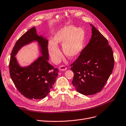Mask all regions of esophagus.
Returning a JSON list of instances; mask_svg holds the SVG:
<instances>
[{
	"instance_id": "1",
	"label": "esophagus",
	"mask_w": 126,
	"mask_h": 126,
	"mask_svg": "<svg viewBox=\"0 0 126 126\" xmlns=\"http://www.w3.org/2000/svg\"><path fill=\"white\" fill-rule=\"evenodd\" d=\"M59 69L60 71H65V70H66L67 69V68L65 67V66H63H63H60Z\"/></svg>"
}]
</instances>
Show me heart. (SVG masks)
Listing matches in <instances>:
<instances>
[{"mask_svg": "<svg viewBox=\"0 0 126 126\" xmlns=\"http://www.w3.org/2000/svg\"><path fill=\"white\" fill-rule=\"evenodd\" d=\"M85 32L81 28L72 25L64 26L59 29L52 41H49L48 49L52 61L58 62L62 53L58 45H62V50L66 57L73 59L81 52L84 43Z\"/></svg>", "mask_w": 126, "mask_h": 126, "instance_id": "obj_1", "label": "heart"}]
</instances>
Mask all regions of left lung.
Here are the masks:
<instances>
[{"mask_svg": "<svg viewBox=\"0 0 126 126\" xmlns=\"http://www.w3.org/2000/svg\"><path fill=\"white\" fill-rule=\"evenodd\" d=\"M90 25V42L70 68L74 74L73 86L84 95L95 94L103 89L114 64L113 51L108 40L93 25Z\"/></svg>", "mask_w": 126, "mask_h": 126, "instance_id": "left-lung-1", "label": "left lung"}]
</instances>
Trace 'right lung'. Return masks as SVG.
Listing matches in <instances>:
<instances>
[{
	"mask_svg": "<svg viewBox=\"0 0 126 126\" xmlns=\"http://www.w3.org/2000/svg\"><path fill=\"white\" fill-rule=\"evenodd\" d=\"M36 42L41 54L28 66L22 67L15 57L23 47ZM48 40L36 33L35 27L26 32L16 42L11 55V78L20 93L30 99H41L49 93L56 81L58 69L48 63Z\"/></svg>",
	"mask_w": 126,
	"mask_h": 126,
	"instance_id": "obj_1",
	"label": "right lung"
}]
</instances>
